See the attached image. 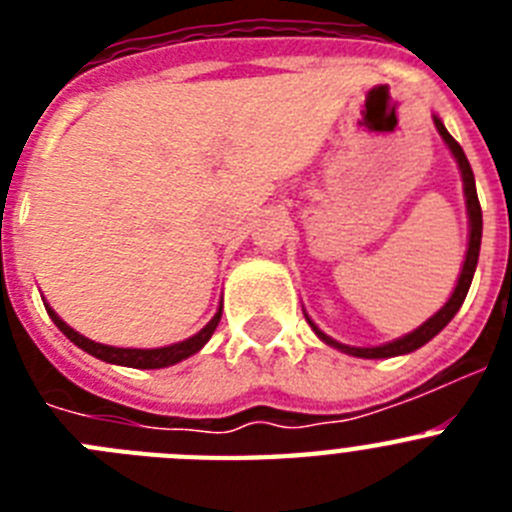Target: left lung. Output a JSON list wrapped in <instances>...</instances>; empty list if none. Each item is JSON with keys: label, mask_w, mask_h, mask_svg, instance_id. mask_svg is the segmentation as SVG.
Returning <instances> with one entry per match:
<instances>
[{"label": "left lung", "mask_w": 512, "mask_h": 512, "mask_svg": "<svg viewBox=\"0 0 512 512\" xmlns=\"http://www.w3.org/2000/svg\"><path fill=\"white\" fill-rule=\"evenodd\" d=\"M433 125H436L438 135L443 138V143H446V148L451 151V156L456 158V164H459V171H461V184H464V200H467V215H469L467 256H464L461 274H459V279H456V287H454V292H451L449 300H446V305H443L438 312H433L431 318L425 320L423 325H418V328L410 330V333H405V336L395 338V341L382 343V346H346V343H338L336 338L325 336L323 330L312 323L310 315L302 310L305 312L307 323H310V328L315 330V336H318L320 341L328 343V346H333V348H338V351H343V354L356 356V359H390V356L413 354L415 348L425 346V343L431 341V338H436L438 333H441V330L451 323V318H454L456 312H459L461 302H464V297H467V292H469V284H472V279H474V271H477L479 243H482V207H479V200H477V184H474L472 166H469L467 156H464V151H461L459 143L451 138V133L441 122V117L433 115Z\"/></svg>", "instance_id": "8db88e82"}]
</instances>
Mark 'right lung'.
<instances>
[{"instance_id":"add662e5","label":"right lung","mask_w":512,"mask_h":512,"mask_svg":"<svg viewBox=\"0 0 512 512\" xmlns=\"http://www.w3.org/2000/svg\"><path fill=\"white\" fill-rule=\"evenodd\" d=\"M45 310H48V315H51V320L58 325V330H61L63 336L69 338L71 343H76L81 351L92 354L94 359H102L107 361V364H117V366H130V369H164V366H174L179 364V361L189 359V356L197 354V351L210 341L217 323H220V315H223V302H220V307H217V312L212 315V320L200 330V333H194L192 338H184V341L171 343V346H161V348H117V346H107V343H97L92 341V338L81 336L79 330H74L71 325L63 323L48 302H45Z\"/></svg>"}]
</instances>
